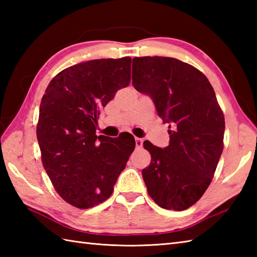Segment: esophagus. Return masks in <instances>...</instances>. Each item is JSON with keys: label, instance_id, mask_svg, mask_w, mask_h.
Segmentation results:
<instances>
[{"label": "esophagus", "instance_id": "1", "mask_svg": "<svg viewBox=\"0 0 257 257\" xmlns=\"http://www.w3.org/2000/svg\"><path fill=\"white\" fill-rule=\"evenodd\" d=\"M135 140H136V147H137V148H141L144 145V140L141 138H138V137H136Z\"/></svg>", "mask_w": 257, "mask_h": 257}]
</instances>
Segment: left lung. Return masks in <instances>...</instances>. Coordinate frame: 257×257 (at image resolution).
<instances>
[{
	"instance_id": "8db88e82",
	"label": "left lung",
	"mask_w": 257,
	"mask_h": 257,
	"mask_svg": "<svg viewBox=\"0 0 257 257\" xmlns=\"http://www.w3.org/2000/svg\"><path fill=\"white\" fill-rule=\"evenodd\" d=\"M133 85L171 129L166 148L144 143L151 155L143 170L147 191L163 209H188L210 185L223 151L225 121L214 89L192 65L161 56L135 57Z\"/></svg>"
}]
</instances>
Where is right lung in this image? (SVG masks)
Listing matches in <instances>:
<instances>
[{
    "label": "right lung",
    "instance_id": "right-lung-1",
    "mask_svg": "<svg viewBox=\"0 0 257 257\" xmlns=\"http://www.w3.org/2000/svg\"><path fill=\"white\" fill-rule=\"evenodd\" d=\"M130 74V57L79 63L58 73L42 98L36 135L43 166L57 193L78 209L111 195L135 149L130 135L121 143L96 135L99 108L129 85Z\"/></svg>",
    "mask_w": 257,
    "mask_h": 257
}]
</instances>
